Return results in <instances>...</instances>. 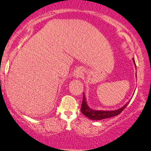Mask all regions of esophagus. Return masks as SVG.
I'll return each mask as SVG.
<instances>
[{"instance_id": "34e87169", "label": "esophagus", "mask_w": 151, "mask_h": 151, "mask_svg": "<svg viewBox=\"0 0 151 151\" xmlns=\"http://www.w3.org/2000/svg\"><path fill=\"white\" fill-rule=\"evenodd\" d=\"M81 72L79 71H75V73H74V76L75 77H80V76H81Z\"/></svg>"}]
</instances>
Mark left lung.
<instances>
[{
	"instance_id": "8db88e82",
	"label": "left lung",
	"mask_w": 151,
	"mask_h": 151,
	"mask_svg": "<svg viewBox=\"0 0 151 151\" xmlns=\"http://www.w3.org/2000/svg\"><path fill=\"white\" fill-rule=\"evenodd\" d=\"M133 61L134 65H135V62L134 58H133ZM137 71V70H136ZM136 78H137V72H136ZM129 102H128L127 104H125L122 107L119 108L118 109L114 111H102V110H94L90 108L89 106L87 104V102H86V98L85 97V95H83V100H82V106H81V112L83 113V115H85L88 117V119H92V120H101L103 119L110 118V117L116 116V115H119L124 109L128 104H129Z\"/></svg>"
}]
</instances>
